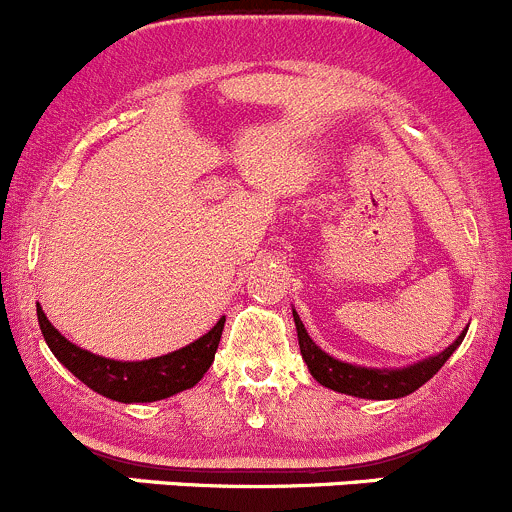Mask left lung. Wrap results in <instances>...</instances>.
Listing matches in <instances>:
<instances>
[{"label":"left lung","mask_w":512,"mask_h":512,"mask_svg":"<svg viewBox=\"0 0 512 512\" xmlns=\"http://www.w3.org/2000/svg\"><path fill=\"white\" fill-rule=\"evenodd\" d=\"M293 321H296L298 346H301L303 361H306L308 371H311V376L316 378L321 386L331 388V391H338V393H346V396L376 398V401H386V398H403L408 396V393L418 391L423 383L430 381V378L443 368V363L453 356V351L465 338V331H463L458 338H455L453 346H448L443 353H438V356L416 363V366L401 368V371H378V368H363V366H351V363L336 361V358L323 353L321 348L311 341V336L306 333V328H303L301 318H298L296 311H293Z\"/></svg>","instance_id":"obj_1"}]
</instances>
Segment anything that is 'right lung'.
<instances>
[{
	"mask_svg": "<svg viewBox=\"0 0 512 512\" xmlns=\"http://www.w3.org/2000/svg\"><path fill=\"white\" fill-rule=\"evenodd\" d=\"M37 318L44 341H47L49 351L59 358V363H64L91 391L119 403H151L176 396L186 388H194L214 363L226 321V318H221L206 336L189 343L181 351L151 358V361L129 363L111 361V358L96 356V353L74 346L69 338H64L49 323L42 308H37Z\"/></svg>",
	"mask_w": 512,
	"mask_h": 512,
	"instance_id": "1",
	"label": "right lung"
}]
</instances>
